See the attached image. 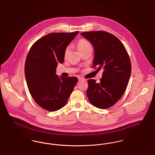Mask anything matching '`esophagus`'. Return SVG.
<instances>
[{
    "mask_svg": "<svg viewBox=\"0 0 155 155\" xmlns=\"http://www.w3.org/2000/svg\"><path fill=\"white\" fill-rule=\"evenodd\" d=\"M82 80H85L83 78H82V77H79L78 78V81H82Z\"/></svg>",
    "mask_w": 155,
    "mask_h": 155,
    "instance_id": "34e87169",
    "label": "esophagus"
}]
</instances>
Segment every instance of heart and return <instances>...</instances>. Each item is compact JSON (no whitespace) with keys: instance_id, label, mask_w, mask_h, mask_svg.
I'll list each match as a JSON object with an SVG mask.
<instances>
[{"instance_id":"1","label":"heart","mask_w":155,"mask_h":155,"mask_svg":"<svg viewBox=\"0 0 155 155\" xmlns=\"http://www.w3.org/2000/svg\"><path fill=\"white\" fill-rule=\"evenodd\" d=\"M77 46L78 51L82 53L84 52L85 50L88 49L89 48H91V45L89 43L88 41L85 39H81L79 40L77 44ZM70 53V48L69 47H67L64 51V57L66 58L67 56Z\"/></svg>"}]
</instances>
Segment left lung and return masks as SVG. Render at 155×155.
<instances>
[{
	"label": "left lung",
	"mask_w": 155,
	"mask_h": 155,
	"mask_svg": "<svg viewBox=\"0 0 155 155\" xmlns=\"http://www.w3.org/2000/svg\"><path fill=\"white\" fill-rule=\"evenodd\" d=\"M93 45V66L103 70L101 81H88L87 95L95 107L104 109L114 105L125 92L131 73V61L124 45L118 38L105 31L82 32Z\"/></svg>",
	"instance_id": "obj_1"
}]
</instances>
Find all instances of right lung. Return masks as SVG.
Here are the masks:
<instances>
[{
	"label": "right lung",
	"mask_w": 155,
	"mask_h": 155,
	"mask_svg": "<svg viewBox=\"0 0 155 155\" xmlns=\"http://www.w3.org/2000/svg\"><path fill=\"white\" fill-rule=\"evenodd\" d=\"M78 34H49L34 43L27 56L25 76L31 95L46 110L54 111L64 107L78 81L75 77L65 78L56 74L58 63L64 61L66 48Z\"/></svg>",
	"instance_id": "obj_1"
}]
</instances>
